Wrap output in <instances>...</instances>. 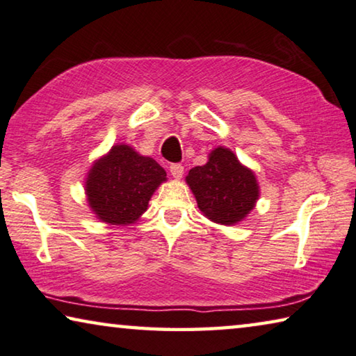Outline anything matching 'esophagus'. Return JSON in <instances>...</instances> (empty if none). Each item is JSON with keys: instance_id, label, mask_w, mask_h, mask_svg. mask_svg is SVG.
Wrapping results in <instances>:
<instances>
[{"instance_id": "1", "label": "esophagus", "mask_w": 356, "mask_h": 356, "mask_svg": "<svg viewBox=\"0 0 356 356\" xmlns=\"http://www.w3.org/2000/svg\"><path fill=\"white\" fill-rule=\"evenodd\" d=\"M170 173H172L173 178L179 179V178L183 177V173H184V167L181 164H172L170 165Z\"/></svg>"}]
</instances>
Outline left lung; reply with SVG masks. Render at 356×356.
I'll use <instances>...</instances> for the list:
<instances>
[{"mask_svg":"<svg viewBox=\"0 0 356 356\" xmlns=\"http://www.w3.org/2000/svg\"><path fill=\"white\" fill-rule=\"evenodd\" d=\"M186 183L203 216L220 225L246 219L260 197L255 173L225 147L214 148L205 165L191 168Z\"/></svg>","mask_w":356,"mask_h":356,"instance_id":"left-lung-1","label":"left lung"}]
</instances>
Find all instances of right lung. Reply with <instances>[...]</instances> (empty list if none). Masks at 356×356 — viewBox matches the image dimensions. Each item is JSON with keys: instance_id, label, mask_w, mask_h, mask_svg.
I'll list each match as a JSON object with an SVG mask.
<instances>
[{"instance_id": "right-lung-1", "label": "right lung", "mask_w": 356, "mask_h": 356, "mask_svg": "<svg viewBox=\"0 0 356 356\" xmlns=\"http://www.w3.org/2000/svg\"><path fill=\"white\" fill-rule=\"evenodd\" d=\"M164 181L167 173L153 157L138 154L126 143H116L92 162L86 173V202L101 222L136 224Z\"/></svg>"}]
</instances>
